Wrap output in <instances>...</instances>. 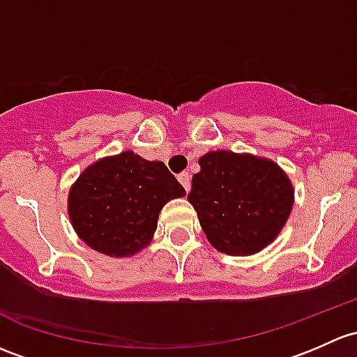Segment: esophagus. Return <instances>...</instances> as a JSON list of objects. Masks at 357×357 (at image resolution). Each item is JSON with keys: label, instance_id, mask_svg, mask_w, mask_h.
I'll list each match as a JSON object with an SVG mask.
<instances>
[{"label": "esophagus", "instance_id": "esophagus-1", "mask_svg": "<svg viewBox=\"0 0 357 357\" xmlns=\"http://www.w3.org/2000/svg\"><path fill=\"white\" fill-rule=\"evenodd\" d=\"M178 179H179V183L183 185V188L186 190V193H188L191 188V176L188 174V172H181V174L178 176Z\"/></svg>", "mask_w": 357, "mask_h": 357}]
</instances>
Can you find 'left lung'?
<instances>
[{
    "instance_id": "1",
    "label": "left lung",
    "mask_w": 357,
    "mask_h": 357,
    "mask_svg": "<svg viewBox=\"0 0 357 357\" xmlns=\"http://www.w3.org/2000/svg\"><path fill=\"white\" fill-rule=\"evenodd\" d=\"M198 164L188 202L210 245L248 257L273 243L294 205V188L282 167L267 157L231 150L207 152Z\"/></svg>"
}]
</instances>
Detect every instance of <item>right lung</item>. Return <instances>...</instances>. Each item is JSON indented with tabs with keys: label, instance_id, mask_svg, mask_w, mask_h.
Here are the masks:
<instances>
[{
	"label": "right lung",
	"instance_id": "obj_1",
	"mask_svg": "<svg viewBox=\"0 0 357 357\" xmlns=\"http://www.w3.org/2000/svg\"><path fill=\"white\" fill-rule=\"evenodd\" d=\"M186 191L160 160L125 150L82 171L68 193V215L78 238L111 258L150 245L164 205Z\"/></svg>",
	"mask_w": 357,
	"mask_h": 357
}]
</instances>
